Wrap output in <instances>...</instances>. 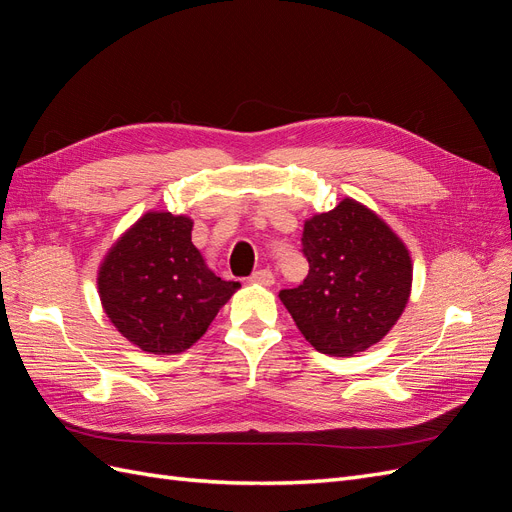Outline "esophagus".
Segmentation results:
<instances>
[{"label":"esophagus","mask_w":512,"mask_h":512,"mask_svg":"<svg viewBox=\"0 0 512 512\" xmlns=\"http://www.w3.org/2000/svg\"><path fill=\"white\" fill-rule=\"evenodd\" d=\"M250 282L252 284H260V286H273L275 284V275L269 269H260V271L252 273Z\"/></svg>","instance_id":"esophagus-1"}]
</instances>
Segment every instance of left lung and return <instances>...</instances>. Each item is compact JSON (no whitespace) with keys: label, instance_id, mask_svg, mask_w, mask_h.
Returning <instances> with one entry per match:
<instances>
[{"label":"left lung","instance_id":"obj_1","mask_svg":"<svg viewBox=\"0 0 512 512\" xmlns=\"http://www.w3.org/2000/svg\"><path fill=\"white\" fill-rule=\"evenodd\" d=\"M309 273L280 299L318 352L352 356L393 329L412 290L406 243L376 211L344 198L303 226Z\"/></svg>","mask_w":512,"mask_h":512}]
</instances>
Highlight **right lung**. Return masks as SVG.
Here are the masks:
<instances>
[{
  "label": "right lung",
  "instance_id": "1",
  "mask_svg": "<svg viewBox=\"0 0 512 512\" xmlns=\"http://www.w3.org/2000/svg\"><path fill=\"white\" fill-rule=\"evenodd\" d=\"M188 215L147 211L106 252L98 294L113 327L149 354H179L205 335L239 282L215 275Z\"/></svg>",
  "mask_w": 512,
  "mask_h": 512
}]
</instances>
